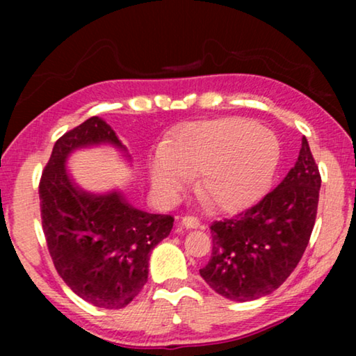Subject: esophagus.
<instances>
[{
  "instance_id": "obj_1",
  "label": "esophagus",
  "mask_w": 356,
  "mask_h": 356,
  "mask_svg": "<svg viewBox=\"0 0 356 356\" xmlns=\"http://www.w3.org/2000/svg\"><path fill=\"white\" fill-rule=\"evenodd\" d=\"M181 225L184 228H188V230H197V228L201 227V222H199L197 218H194V217H183L181 218Z\"/></svg>"
}]
</instances>
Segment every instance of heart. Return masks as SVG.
Masks as SVG:
<instances>
[{"label": "heart", "mask_w": 356, "mask_h": 356, "mask_svg": "<svg viewBox=\"0 0 356 356\" xmlns=\"http://www.w3.org/2000/svg\"><path fill=\"white\" fill-rule=\"evenodd\" d=\"M279 162L275 136L250 120L184 124L149 162L154 189L173 199L196 178L197 197L213 211H238L259 194Z\"/></svg>", "instance_id": "heart-1"}]
</instances>
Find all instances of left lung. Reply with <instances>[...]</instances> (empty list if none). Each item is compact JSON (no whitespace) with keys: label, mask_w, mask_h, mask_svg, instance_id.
<instances>
[{"label":"left lung","mask_w":356,"mask_h":356,"mask_svg":"<svg viewBox=\"0 0 356 356\" xmlns=\"http://www.w3.org/2000/svg\"><path fill=\"white\" fill-rule=\"evenodd\" d=\"M321 175L306 138L279 186L233 218L216 222L212 254L199 274L213 291L252 301L279 289L308 246L318 212Z\"/></svg>","instance_id":"obj_1"}]
</instances>
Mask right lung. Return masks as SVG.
<instances>
[{
  "mask_svg": "<svg viewBox=\"0 0 356 356\" xmlns=\"http://www.w3.org/2000/svg\"><path fill=\"white\" fill-rule=\"evenodd\" d=\"M111 145L131 155L105 120L92 116L53 147L40 181L42 225L58 274L77 296L104 309L129 305L147 282L150 252L172 232L173 217L129 204L118 188L92 193L67 170L77 150Z\"/></svg>",
  "mask_w": 356,
  "mask_h": 356,
  "instance_id": "obj_1",
  "label": "right lung"
}]
</instances>
